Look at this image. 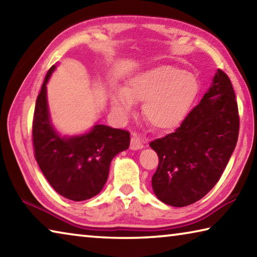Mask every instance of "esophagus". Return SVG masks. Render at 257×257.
<instances>
[{
	"label": "esophagus",
	"instance_id": "obj_1",
	"mask_svg": "<svg viewBox=\"0 0 257 257\" xmlns=\"http://www.w3.org/2000/svg\"><path fill=\"white\" fill-rule=\"evenodd\" d=\"M143 147H144V144H143L142 139L134 135L132 137V142H130V149L133 151H138V150H142Z\"/></svg>",
	"mask_w": 257,
	"mask_h": 257
}]
</instances>
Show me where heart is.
I'll use <instances>...</instances> for the list:
<instances>
[{
    "label": "heart",
    "instance_id": "heart-1",
    "mask_svg": "<svg viewBox=\"0 0 257 257\" xmlns=\"http://www.w3.org/2000/svg\"><path fill=\"white\" fill-rule=\"evenodd\" d=\"M199 92L194 73L160 64L130 77L123 89L111 93L115 112L123 118L134 113L135 103L143 104V115L159 132L177 128L188 114Z\"/></svg>",
    "mask_w": 257,
    "mask_h": 257
}]
</instances>
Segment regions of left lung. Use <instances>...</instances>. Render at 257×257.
<instances>
[{
  "instance_id": "8db88e82",
  "label": "left lung",
  "mask_w": 257,
  "mask_h": 257,
  "mask_svg": "<svg viewBox=\"0 0 257 257\" xmlns=\"http://www.w3.org/2000/svg\"><path fill=\"white\" fill-rule=\"evenodd\" d=\"M239 118L231 81L217 69L202 101L175 133L150 146L159 155L152 188L161 202L182 207L219 181L237 144Z\"/></svg>"
}]
</instances>
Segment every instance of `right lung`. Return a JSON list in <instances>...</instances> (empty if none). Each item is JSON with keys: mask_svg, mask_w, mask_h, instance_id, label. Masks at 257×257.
<instances>
[{"mask_svg": "<svg viewBox=\"0 0 257 257\" xmlns=\"http://www.w3.org/2000/svg\"><path fill=\"white\" fill-rule=\"evenodd\" d=\"M55 69L56 64L47 71L35 105V158L56 193L81 202L101 193L111 161L129 149L130 134L98 123L84 134L67 136L59 133L51 119L46 87Z\"/></svg>", "mask_w": 257, "mask_h": 257, "instance_id": "1", "label": "right lung"}]
</instances>
